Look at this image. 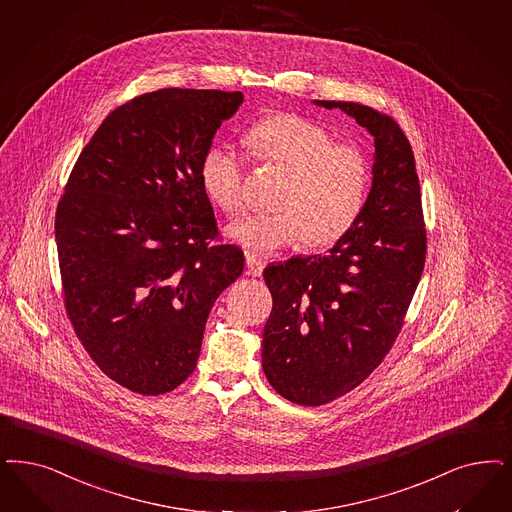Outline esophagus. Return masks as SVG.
<instances>
[{
  "mask_svg": "<svg viewBox=\"0 0 512 512\" xmlns=\"http://www.w3.org/2000/svg\"><path fill=\"white\" fill-rule=\"evenodd\" d=\"M263 268H265V263L263 261H259V259H255V257H251V255H247L246 257V274L247 276H261L263 274Z\"/></svg>",
  "mask_w": 512,
  "mask_h": 512,
  "instance_id": "1",
  "label": "esophagus"
}]
</instances>
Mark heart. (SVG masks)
I'll return each instance as SVG.
<instances>
[{"mask_svg": "<svg viewBox=\"0 0 512 512\" xmlns=\"http://www.w3.org/2000/svg\"><path fill=\"white\" fill-rule=\"evenodd\" d=\"M247 149L289 172L280 212L249 213L230 225V240L251 257H268L308 240L327 246L342 238L363 212L369 194V160L350 143H335L321 124L297 115H278L255 124ZM246 159L230 145H213L202 159L206 193L223 212L246 204Z\"/></svg>", "mask_w": 512, "mask_h": 512, "instance_id": "heart-1", "label": "heart"}]
</instances>
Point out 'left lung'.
<instances>
[{
	"label": "left lung",
	"mask_w": 512,
	"mask_h": 512,
	"mask_svg": "<svg viewBox=\"0 0 512 512\" xmlns=\"http://www.w3.org/2000/svg\"><path fill=\"white\" fill-rule=\"evenodd\" d=\"M340 109L374 138L363 212L327 253L265 268L272 312L263 371L291 403L319 406L357 388L388 355L422 278L425 227L412 147L391 117L353 102Z\"/></svg>",
	"instance_id": "left-lung-1"
}]
</instances>
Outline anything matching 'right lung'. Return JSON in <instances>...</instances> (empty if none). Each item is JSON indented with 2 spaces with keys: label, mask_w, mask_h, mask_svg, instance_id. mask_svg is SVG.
Here are the masks:
<instances>
[{
  "label": "right lung",
  "mask_w": 512,
  "mask_h": 512,
  "mask_svg": "<svg viewBox=\"0 0 512 512\" xmlns=\"http://www.w3.org/2000/svg\"><path fill=\"white\" fill-rule=\"evenodd\" d=\"M242 92L162 89L111 111L71 170L54 234L75 335L111 380L160 395L196 367L244 253L212 244L200 166Z\"/></svg>",
  "instance_id": "right-lung-1"
}]
</instances>
